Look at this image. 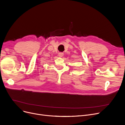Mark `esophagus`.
I'll return each instance as SVG.
<instances>
[{"mask_svg": "<svg viewBox=\"0 0 125 125\" xmlns=\"http://www.w3.org/2000/svg\"><path fill=\"white\" fill-rule=\"evenodd\" d=\"M63 55H64V53L63 52H61L59 53V57H62L63 56Z\"/></svg>", "mask_w": 125, "mask_h": 125, "instance_id": "obj_1", "label": "esophagus"}]
</instances>
